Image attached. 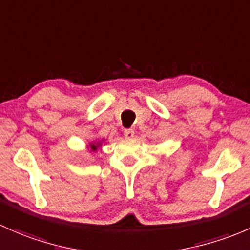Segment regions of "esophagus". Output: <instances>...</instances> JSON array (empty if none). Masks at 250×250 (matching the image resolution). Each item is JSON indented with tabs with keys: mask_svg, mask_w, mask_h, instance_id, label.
Listing matches in <instances>:
<instances>
[{
	"mask_svg": "<svg viewBox=\"0 0 250 250\" xmlns=\"http://www.w3.org/2000/svg\"><path fill=\"white\" fill-rule=\"evenodd\" d=\"M133 136H135V131H133L132 128H126V130L124 131V137L127 138V140L133 138Z\"/></svg>",
	"mask_w": 250,
	"mask_h": 250,
	"instance_id": "obj_1",
	"label": "esophagus"
}]
</instances>
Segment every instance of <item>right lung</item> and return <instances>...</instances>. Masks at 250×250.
<instances>
[{
    "mask_svg": "<svg viewBox=\"0 0 250 250\" xmlns=\"http://www.w3.org/2000/svg\"><path fill=\"white\" fill-rule=\"evenodd\" d=\"M104 142V140L102 138L101 141L100 140H96V141H92L91 143H89V146H87V149H90V151H96L97 149L101 148L102 143Z\"/></svg>",
    "mask_w": 250,
    "mask_h": 250,
    "instance_id": "add662e5",
    "label": "right lung"
}]
</instances>
